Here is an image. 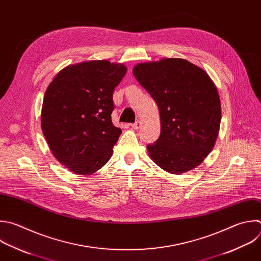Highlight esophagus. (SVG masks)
Listing matches in <instances>:
<instances>
[{
  "label": "esophagus",
  "instance_id": "34e87169",
  "mask_svg": "<svg viewBox=\"0 0 261 261\" xmlns=\"http://www.w3.org/2000/svg\"><path fill=\"white\" fill-rule=\"evenodd\" d=\"M140 126H141V122L140 121H137V122H135L134 124L131 125L132 129H134V130H137L138 128H140Z\"/></svg>",
  "mask_w": 261,
  "mask_h": 261
}]
</instances>
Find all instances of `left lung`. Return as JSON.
I'll list each match as a JSON object with an SVG mask.
<instances>
[{
  "instance_id": "left-lung-1",
  "label": "left lung",
  "mask_w": 261,
  "mask_h": 261,
  "mask_svg": "<svg viewBox=\"0 0 261 261\" xmlns=\"http://www.w3.org/2000/svg\"><path fill=\"white\" fill-rule=\"evenodd\" d=\"M133 74L160 112V137L146 146L151 160L172 174L199 166L215 144L221 120L208 73L186 59L164 58L135 65Z\"/></svg>"
}]
</instances>
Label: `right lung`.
<instances>
[{
    "instance_id": "obj_1",
    "label": "right lung",
    "mask_w": 261,
    "mask_h": 261,
    "mask_svg": "<svg viewBox=\"0 0 261 261\" xmlns=\"http://www.w3.org/2000/svg\"><path fill=\"white\" fill-rule=\"evenodd\" d=\"M122 63L85 61L60 70L46 90L41 124L60 164L82 175L105 166L122 130L112 122L113 93L126 74Z\"/></svg>"
}]
</instances>
